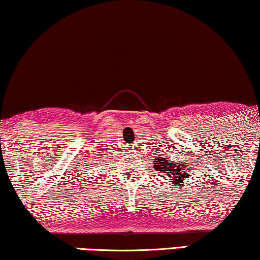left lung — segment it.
<instances>
[{
  "instance_id": "left-lung-1",
  "label": "left lung",
  "mask_w": 260,
  "mask_h": 260,
  "mask_svg": "<svg viewBox=\"0 0 260 260\" xmlns=\"http://www.w3.org/2000/svg\"><path fill=\"white\" fill-rule=\"evenodd\" d=\"M170 168H172V166H170ZM182 172H184V170L182 169ZM167 173H169V172H167ZM170 173H172L173 175H177L179 176V178H177V176H175L176 179H175V180H173V183L175 184V185H176L177 182H179V183H180V181L182 182V180H183V173L181 174V172H180V167H179V166H177V168H176V169H174V167H173V169H170ZM167 175H168V176H170L169 174H167ZM180 178L181 179V180H179Z\"/></svg>"
}]
</instances>
